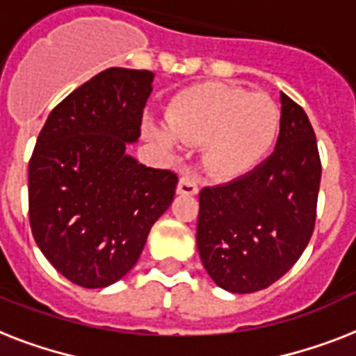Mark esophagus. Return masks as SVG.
Listing matches in <instances>:
<instances>
[{
  "instance_id": "obj_1",
  "label": "esophagus",
  "mask_w": 356,
  "mask_h": 356,
  "mask_svg": "<svg viewBox=\"0 0 356 356\" xmlns=\"http://www.w3.org/2000/svg\"><path fill=\"white\" fill-rule=\"evenodd\" d=\"M199 192V186H197V181L190 175H183V177L179 179V184H177V193L181 195H195Z\"/></svg>"
}]
</instances>
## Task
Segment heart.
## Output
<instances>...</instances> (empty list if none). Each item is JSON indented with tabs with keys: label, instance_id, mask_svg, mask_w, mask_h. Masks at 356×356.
<instances>
[{
	"label": "heart",
	"instance_id": "1",
	"mask_svg": "<svg viewBox=\"0 0 356 356\" xmlns=\"http://www.w3.org/2000/svg\"><path fill=\"white\" fill-rule=\"evenodd\" d=\"M166 124L149 122V137L168 148H175L177 140L203 143L204 168L216 177L232 179L267 157L280 133L282 113L268 95L208 82L173 98Z\"/></svg>",
	"mask_w": 356,
	"mask_h": 356
}]
</instances>
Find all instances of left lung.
I'll return each instance as SVG.
<instances>
[{
  "instance_id": "obj_1",
  "label": "left lung",
  "mask_w": 356,
  "mask_h": 356,
  "mask_svg": "<svg viewBox=\"0 0 356 356\" xmlns=\"http://www.w3.org/2000/svg\"><path fill=\"white\" fill-rule=\"evenodd\" d=\"M276 149L243 177L199 193L197 248L210 278L230 293L267 289L298 261L313 236L320 163L302 106L282 93Z\"/></svg>"
}]
</instances>
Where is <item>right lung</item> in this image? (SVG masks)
Here are the masks:
<instances>
[{"label":"right lung","mask_w":356,"mask_h":356,"mask_svg":"<svg viewBox=\"0 0 356 356\" xmlns=\"http://www.w3.org/2000/svg\"><path fill=\"white\" fill-rule=\"evenodd\" d=\"M153 73L109 67L51 111L29 161L34 241L69 282L108 287L126 276L179 179L126 153L140 137Z\"/></svg>","instance_id":"obj_1"}]
</instances>
